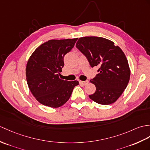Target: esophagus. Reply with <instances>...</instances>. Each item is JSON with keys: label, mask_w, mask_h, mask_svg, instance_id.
<instances>
[{"label": "esophagus", "mask_w": 150, "mask_h": 150, "mask_svg": "<svg viewBox=\"0 0 150 150\" xmlns=\"http://www.w3.org/2000/svg\"><path fill=\"white\" fill-rule=\"evenodd\" d=\"M79 83H81V84H82V85H86V84H88V83H89V81L88 80H86V81H79Z\"/></svg>", "instance_id": "esophagus-1"}]
</instances>
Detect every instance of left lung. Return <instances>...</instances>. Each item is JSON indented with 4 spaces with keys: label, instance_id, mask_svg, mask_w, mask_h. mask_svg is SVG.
Instances as JSON below:
<instances>
[{
    "label": "left lung",
    "instance_id": "8db88e82",
    "mask_svg": "<svg viewBox=\"0 0 150 150\" xmlns=\"http://www.w3.org/2000/svg\"><path fill=\"white\" fill-rule=\"evenodd\" d=\"M76 47L88 59L92 68L98 67V74L91 79L96 91L89 97L101 105L114 103L129 82L130 71L122 50L103 38L86 36L79 38Z\"/></svg>",
    "mask_w": 150,
    "mask_h": 150
}]
</instances>
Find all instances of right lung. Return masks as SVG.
Listing matches in <instances>:
<instances>
[{
    "label": "right lung",
    "instance_id": "obj_1",
    "mask_svg": "<svg viewBox=\"0 0 150 150\" xmlns=\"http://www.w3.org/2000/svg\"><path fill=\"white\" fill-rule=\"evenodd\" d=\"M77 38L51 40L41 45L31 55L26 67L30 92L40 103L53 108L62 106L70 98L79 82L59 77L64 55L74 48Z\"/></svg>",
    "mask_w": 150,
    "mask_h": 150
}]
</instances>
